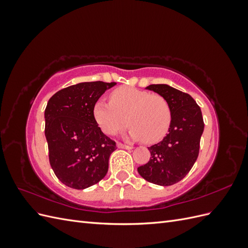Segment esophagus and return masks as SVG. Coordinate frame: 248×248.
I'll return each mask as SVG.
<instances>
[{
    "label": "esophagus",
    "instance_id": "34e87169",
    "mask_svg": "<svg viewBox=\"0 0 248 248\" xmlns=\"http://www.w3.org/2000/svg\"><path fill=\"white\" fill-rule=\"evenodd\" d=\"M117 147L120 148V149H127V150L132 149V146H128V145L122 144V142H117Z\"/></svg>",
    "mask_w": 248,
    "mask_h": 248
}]
</instances>
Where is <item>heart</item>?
Segmentation results:
<instances>
[{"mask_svg":"<svg viewBox=\"0 0 248 248\" xmlns=\"http://www.w3.org/2000/svg\"><path fill=\"white\" fill-rule=\"evenodd\" d=\"M93 116L108 136L122 130L128 123L131 126L127 136L148 144L166 137L171 122L170 107L163 96L133 87L117 88L109 94V102L97 100Z\"/></svg>","mask_w":248,"mask_h":248,"instance_id":"obj_1","label":"heart"}]
</instances>
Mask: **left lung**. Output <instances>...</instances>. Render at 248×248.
I'll use <instances>...</instances> for the list:
<instances>
[{
  "label": "left lung",
  "mask_w": 248,
  "mask_h": 248,
  "mask_svg": "<svg viewBox=\"0 0 248 248\" xmlns=\"http://www.w3.org/2000/svg\"><path fill=\"white\" fill-rule=\"evenodd\" d=\"M146 89L168 100L171 122L163 140L148 148L151 157L138 168V171L148 182L170 186L181 181L196 162L204 120L200 107L189 94L169 85H150Z\"/></svg>",
  "instance_id": "1"
}]
</instances>
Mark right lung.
I'll use <instances>...</instances> for the list:
<instances>
[{
    "instance_id": "add662e5",
    "label": "right lung",
    "mask_w": 248,
    "mask_h": 248,
    "mask_svg": "<svg viewBox=\"0 0 248 248\" xmlns=\"http://www.w3.org/2000/svg\"><path fill=\"white\" fill-rule=\"evenodd\" d=\"M116 82L91 81L60 90L44 111L50 167L66 186L85 189L106 177L116 142L93 116L95 102Z\"/></svg>"
}]
</instances>
